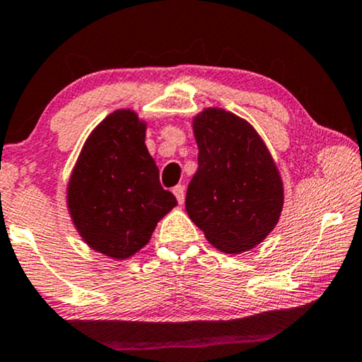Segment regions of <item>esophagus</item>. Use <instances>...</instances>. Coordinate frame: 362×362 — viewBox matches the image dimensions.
<instances>
[{"instance_id": "34e87169", "label": "esophagus", "mask_w": 362, "mask_h": 362, "mask_svg": "<svg viewBox=\"0 0 362 362\" xmlns=\"http://www.w3.org/2000/svg\"><path fill=\"white\" fill-rule=\"evenodd\" d=\"M172 192H174V195L177 198V202H179V205H183V202H185V187L175 185L174 188H172Z\"/></svg>"}]
</instances>
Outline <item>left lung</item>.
Instances as JSON below:
<instances>
[{
    "mask_svg": "<svg viewBox=\"0 0 362 362\" xmlns=\"http://www.w3.org/2000/svg\"><path fill=\"white\" fill-rule=\"evenodd\" d=\"M198 169L188 183L185 208L213 246L247 251L277 225L284 205L279 170L247 121L208 108L193 119Z\"/></svg>",
    "mask_w": 362,
    "mask_h": 362,
    "instance_id": "1",
    "label": "left lung"
}]
</instances>
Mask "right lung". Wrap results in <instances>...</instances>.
Instances as JSON below:
<instances>
[{"label":"right lung","instance_id":"obj_1","mask_svg":"<svg viewBox=\"0 0 362 362\" xmlns=\"http://www.w3.org/2000/svg\"><path fill=\"white\" fill-rule=\"evenodd\" d=\"M146 124L129 110L106 116L86 139L69 183V210L80 236L105 256L126 259L149 243L177 205L144 144Z\"/></svg>","mask_w":362,"mask_h":362}]
</instances>
